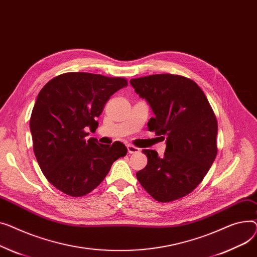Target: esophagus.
<instances>
[{
    "label": "esophagus",
    "instance_id": "34e87169",
    "mask_svg": "<svg viewBox=\"0 0 257 257\" xmlns=\"http://www.w3.org/2000/svg\"><path fill=\"white\" fill-rule=\"evenodd\" d=\"M127 152L128 154H138L140 153V148L135 147L133 145H127Z\"/></svg>",
    "mask_w": 257,
    "mask_h": 257
}]
</instances>
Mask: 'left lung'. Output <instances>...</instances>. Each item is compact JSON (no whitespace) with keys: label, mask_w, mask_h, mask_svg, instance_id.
<instances>
[{"label":"left lung","mask_w":257,"mask_h":257,"mask_svg":"<svg viewBox=\"0 0 257 257\" xmlns=\"http://www.w3.org/2000/svg\"><path fill=\"white\" fill-rule=\"evenodd\" d=\"M130 83L155 114L148 130L166 140L162 158L156 150H142L147 165L136 176L160 202L182 198L202 182L216 159L215 113L200 87L182 75L153 74Z\"/></svg>","instance_id":"8db88e82"}]
</instances>
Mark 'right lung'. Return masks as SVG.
Instances as JSON below:
<instances>
[{"mask_svg": "<svg viewBox=\"0 0 257 257\" xmlns=\"http://www.w3.org/2000/svg\"><path fill=\"white\" fill-rule=\"evenodd\" d=\"M127 86L123 78L89 72L60 74L44 85L30 119L33 150L39 167L58 190L81 197L93 191L112 164L124 157L121 142L103 145L85 138L98 126L105 102Z\"/></svg>", "mask_w": 257, "mask_h": 257, "instance_id": "right-lung-1", "label": "right lung"}]
</instances>
